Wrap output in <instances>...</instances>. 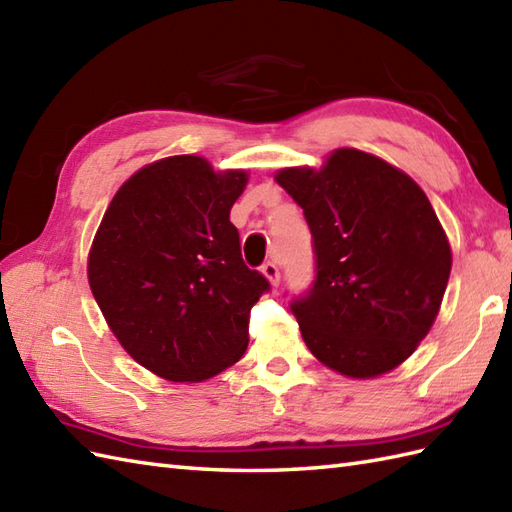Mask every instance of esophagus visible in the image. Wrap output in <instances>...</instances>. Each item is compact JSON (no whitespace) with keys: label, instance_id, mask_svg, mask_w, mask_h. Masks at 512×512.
<instances>
[{"label":"esophagus","instance_id":"1","mask_svg":"<svg viewBox=\"0 0 512 512\" xmlns=\"http://www.w3.org/2000/svg\"><path fill=\"white\" fill-rule=\"evenodd\" d=\"M262 273H264V277L270 281V286H273V288L279 286L281 275H279V268H277L275 262H266V264L262 266Z\"/></svg>","mask_w":512,"mask_h":512}]
</instances>
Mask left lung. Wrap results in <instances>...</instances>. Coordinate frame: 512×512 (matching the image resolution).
<instances>
[{
    "mask_svg": "<svg viewBox=\"0 0 512 512\" xmlns=\"http://www.w3.org/2000/svg\"><path fill=\"white\" fill-rule=\"evenodd\" d=\"M275 180L312 233L317 275L290 303L308 350L350 378L391 372L431 330L451 273L429 198L358 149L332 151L321 169H281Z\"/></svg>",
    "mask_w": 512,
    "mask_h": 512,
    "instance_id": "left-lung-1",
    "label": "left lung"
}]
</instances>
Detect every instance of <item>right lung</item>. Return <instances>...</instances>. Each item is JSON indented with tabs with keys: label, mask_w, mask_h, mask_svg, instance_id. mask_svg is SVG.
<instances>
[{
	"label": "right lung",
	"mask_w": 512,
	"mask_h": 512,
	"mask_svg": "<svg viewBox=\"0 0 512 512\" xmlns=\"http://www.w3.org/2000/svg\"><path fill=\"white\" fill-rule=\"evenodd\" d=\"M246 182L200 156L162 158L116 191L94 235L92 295L125 352L160 378L200 383L246 352L250 308L270 290L228 217Z\"/></svg>",
	"instance_id": "1"
}]
</instances>
